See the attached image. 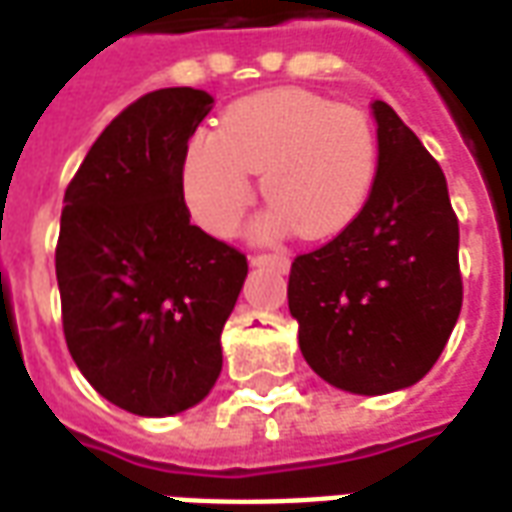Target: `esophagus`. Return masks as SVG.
<instances>
[{
    "label": "esophagus",
    "mask_w": 512,
    "mask_h": 512,
    "mask_svg": "<svg viewBox=\"0 0 512 512\" xmlns=\"http://www.w3.org/2000/svg\"><path fill=\"white\" fill-rule=\"evenodd\" d=\"M252 266L274 268V271H279V274H288L290 260H288V255H282V252H274V255H255V257H252Z\"/></svg>",
    "instance_id": "esophagus-1"
}]
</instances>
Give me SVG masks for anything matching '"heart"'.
<instances>
[{"mask_svg": "<svg viewBox=\"0 0 512 512\" xmlns=\"http://www.w3.org/2000/svg\"><path fill=\"white\" fill-rule=\"evenodd\" d=\"M252 172L271 202L255 233L329 238L362 213L378 172L370 117L307 90H268L233 104L219 131L189 139L180 183L194 222L230 235L252 200Z\"/></svg>", "mask_w": 512, "mask_h": 512, "instance_id": "b5f03b06", "label": "heart"}]
</instances>
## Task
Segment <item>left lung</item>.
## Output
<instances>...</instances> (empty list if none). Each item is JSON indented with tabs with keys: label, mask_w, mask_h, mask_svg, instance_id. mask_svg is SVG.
<instances>
[{
	"label": "left lung",
	"mask_w": 512,
	"mask_h": 512,
	"mask_svg": "<svg viewBox=\"0 0 512 512\" xmlns=\"http://www.w3.org/2000/svg\"><path fill=\"white\" fill-rule=\"evenodd\" d=\"M378 172L334 241L290 266L288 307L307 365L351 395L428 376L461 315L458 219L444 172L384 101H373Z\"/></svg>",
	"instance_id": "obj_1"
}]
</instances>
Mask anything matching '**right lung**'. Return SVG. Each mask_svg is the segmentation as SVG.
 <instances>
[{
    "instance_id": "add662e5",
    "label": "right lung",
    "mask_w": 512,
    "mask_h": 512,
    "mask_svg": "<svg viewBox=\"0 0 512 512\" xmlns=\"http://www.w3.org/2000/svg\"><path fill=\"white\" fill-rule=\"evenodd\" d=\"M213 95L167 87L104 128L65 189L57 285L73 362L109 403L172 417L222 373L246 257L191 224L180 167Z\"/></svg>"
}]
</instances>
